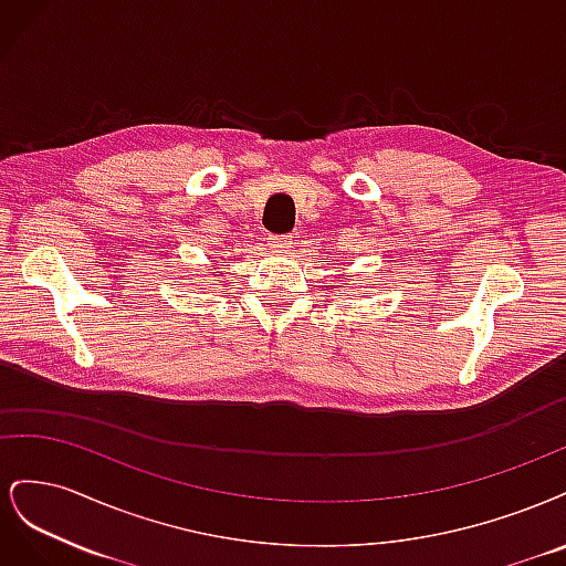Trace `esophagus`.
I'll return each instance as SVG.
<instances>
[{"instance_id": "34e87169", "label": "esophagus", "mask_w": 566, "mask_h": 566, "mask_svg": "<svg viewBox=\"0 0 566 566\" xmlns=\"http://www.w3.org/2000/svg\"><path fill=\"white\" fill-rule=\"evenodd\" d=\"M266 245L273 252H287L290 248H293V238H290V235H269Z\"/></svg>"}]
</instances>
